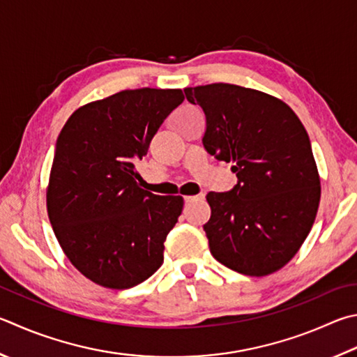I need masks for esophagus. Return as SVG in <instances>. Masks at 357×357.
Segmentation results:
<instances>
[{"instance_id": "esophagus-1", "label": "esophagus", "mask_w": 357, "mask_h": 357, "mask_svg": "<svg viewBox=\"0 0 357 357\" xmlns=\"http://www.w3.org/2000/svg\"><path fill=\"white\" fill-rule=\"evenodd\" d=\"M203 198H204L203 193H199V195H189V197H184V203L189 204V203H193V201H199Z\"/></svg>"}]
</instances>
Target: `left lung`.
Here are the masks:
<instances>
[{"instance_id":"8db88e82","label":"left lung","mask_w":357,"mask_h":357,"mask_svg":"<svg viewBox=\"0 0 357 357\" xmlns=\"http://www.w3.org/2000/svg\"><path fill=\"white\" fill-rule=\"evenodd\" d=\"M206 115L203 145L232 162L237 184L207 193L203 228L212 256L246 276L282 268L306 241L320 203V178L303 123L275 96L234 84L184 89Z\"/></svg>"}]
</instances>
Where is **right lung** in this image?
Segmentation results:
<instances>
[{
    "label": "right lung",
    "instance_id": "right-lung-1",
    "mask_svg": "<svg viewBox=\"0 0 357 357\" xmlns=\"http://www.w3.org/2000/svg\"><path fill=\"white\" fill-rule=\"evenodd\" d=\"M179 89H135L71 114L56 142L48 217L70 262L95 284L129 289L164 262L183 197L140 189L134 162L174 107Z\"/></svg>",
    "mask_w": 357,
    "mask_h": 357
}]
</instances>
